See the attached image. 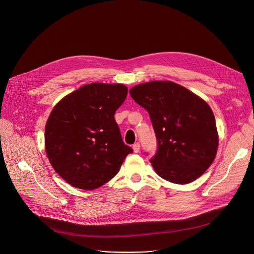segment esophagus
<instances>
[{"mask_svg":"<svg viewBox=\"0 0 254 254\" xmlns=\"http://www.w3.org/2000/svg\"><path fill=\"white\" fill-rule=\"evenodd\" d=\"M132 150H133L134 153H138L139 152V143L138 142L132 144Z\"/></svg>","mask_w":254,"mask_h":254,"instance_id":"34e87169","label":"esophagus"}]
</instances>
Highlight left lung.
Here are the masks:
<instances>
[{
    "mask_svg": "<svg viewBox=\"0 0 254 254\" xmlns=\"http://www.w3.org/2000/svg\"><path fill=\"white\" fill-rule=\"evenodd\" d=\"M130 96L150 115L158 140L151 159L155 172L175 184H189L211 166L219 144L209 104L175 82L149 81L130 88Z\"/></svg>",
    "mask_w": 254,
    "mask_h": 254,
    "instance_id": "8db88e82",
    "label": "left lung"
}]
</instances>
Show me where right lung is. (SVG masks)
Returning a JSON list of instances; mask_svg holds the SVG:
<instances>
[{
  "label": "right lung",
  "mask_w": 254,
  "mask_h": 254,
  "mask_svg": "<svg viewBox=\"0 0 254 254\" xmlns=\"http://www.w3.org/2000/svg\"><path fill=\"white\" fill-rule=\"evenodd\" d=\"M127 94L125 84L95 82L67 94L53 107L45 126V152L55 172L72 187H101L132 153L115 120Z\"/></svg>",
  "instance_id": "obj_1"
}]
</instances>
